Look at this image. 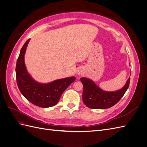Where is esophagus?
Returning a JSON list of instances; mask_svg holds the SVG:
<instances>
[{"label": "esophagus", "instance_id": "obj_1", "mask_svg": "<svg viewBox=\"0 0 147 147\" xmlns=\"http://www.w3.org/2000/svg\"><path fill=\"white\" fill-rule=\"evenodd\" d=\"M77 74L78 75H82L83 74H84V70L83 68H80L77 72Z\"/></svg>", "mask_w": 147, "mask_h": 147}]
</instances>
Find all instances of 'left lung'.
<instances>
[{
    "instance_id": "obj_1",
    "label": "left lung",
    "mask_w": 147,
    "mask_h": 147,
    "mask_svg": "<svg viewBox=\"0 0 147 147\" xmlns=\"http://www.w3.org/2000/svg\"><path fill=\"white\" fill-rule=\"evenodd\" d=\"M83 85V101L86 107L94 109H105L112 107L122 98L129 86L130 78L121 89L115 91L102 90L92 80L82 77Z\"/></svg>"
}]
</instances>
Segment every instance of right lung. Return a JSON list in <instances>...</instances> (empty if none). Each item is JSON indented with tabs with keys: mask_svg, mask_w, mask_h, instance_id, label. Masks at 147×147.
Wrapping results in <instances>:
<instances>
[{
	"mask_svg": "<svg viewBox=\"0 0 147 147\" xmlns=\"http://www.w3.org/2000/svg\"><path fill=\"white\" fill-rule=\"evenodd\" d=\"M30 39L22 47L16 65L18 86L21 94L31 103L42 108L55 105L65 89L75 80V77L64 78L48 83H38L28 72L24 55Z\"/></svg>",
	"mask_w": 147,
	"mask_h": 147,
	"instance_id": "1",
	"label": "right lung"
}]
</instances>
